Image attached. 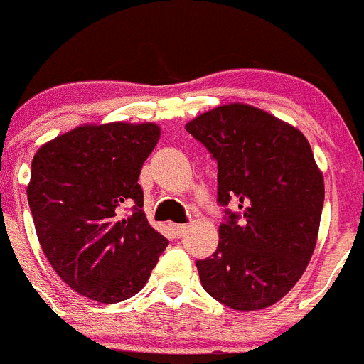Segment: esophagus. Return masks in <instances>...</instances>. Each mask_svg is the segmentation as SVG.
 <instances>
[{
  "label": "esophagus",
  "instance_id": "esophagus-1",
  "mask_svg": "<svg viewBox=\"0 0 364 364\" xmlns=\"http://www.w3.org/2000/svg\"><path fill=\"white\" fill-rule=\"evenodd\" d=\"M188 230V226L186 224H171V232L174 233V237H183L185 235V232Z\"/></svg>",
  "mask_w": 364,
  "mask_h": 364
}]
</instances>
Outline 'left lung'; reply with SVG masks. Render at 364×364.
<instances>
[{"instance_id":"left-lung-1","label":"left lung","mask_w":364,"mask_h":364,"mask_svg":"<svg viewBox=\"0 0 364 364\" xmlns=\"http://www.w3.org/2000/svg\"><path fill=\"white\" fill-rule=\"evenodd\" d=\"M217 161L219 246L196 260L206 293L235 311L277 304L304 274L323 210L307 138L253 105L228 104L185 125ZM235 200L239 213L228 210Z\"/></svg>"}]
</instances>
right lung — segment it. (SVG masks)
<instances>
[{"label":"right lung","mask_w":364,"mask_h":364,"mask_svg":"<svg viewBox=\"0 0 364 364\" xmlns=\"http://www.w3.org/2000/svg\"><path fill=\"white\" fill-rule=\"evenodd\" d=\"M158 140L156 124L80 125L33 156L26 196L37 239L82 296L100 304L134 296L168 246L149 224L138 185Z\"/></svg>","instance_id":"right-lung-1"}]
</instances>
